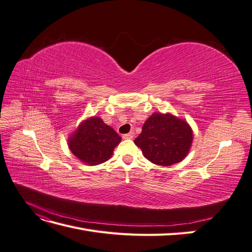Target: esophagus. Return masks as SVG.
<instances>
[{
  "mask_svg": "<svg viewBox=\"0 0 252 252\" xmlns=\"http://www.w3.org/2000/svg\"><path fill=\"white\" fill-rule=\"evenodd\" d=\"M133 135H134V132L131 131V132H129V133L123 134V139H125V140H131L133 138Z\"/></svg>",
  "mask_w": 252,
  "mask_h": 252,
  "instance_id": "obj_1",
  "label": "esophagus"
}]
</instances>
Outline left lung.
<instances>
[{"label":"left lung","instance_id":"8db88e82","mask_svg":"<svg viewBox=\"0 0 252 252\" xmlns=\"http://www.w3.org/2000/svg\"><path fill=\"white\" fill-rule=\"evenodd\" d=\"M192 138L191 127L187 122L170 113L156 112L145 122L134 144L151 163L170 166L185 158Z\"/></svg>","mask_w":252,"mask_h":252}]
</instances>
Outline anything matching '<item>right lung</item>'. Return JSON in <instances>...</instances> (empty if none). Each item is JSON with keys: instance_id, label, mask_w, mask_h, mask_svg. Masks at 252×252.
I'll use <instances>...</instances> for the list:
<instances>
[{"instance_id": "add662e5", "label": "right lung", "mask_w": 252, "mask_h": 252, "mask_svg": "<svg viewBox=\"0 0 252 252\" xmlns=\"http://www.w3.org/2000/svg\"><path fill=\"white\" fill-rule=\"evenodd\" d=\"M121 140L113 128L106 125L102 119L94 117L79 126L68 140V146L83 163L97 165L110 158Z\"/></svg>"}]
</instances>
